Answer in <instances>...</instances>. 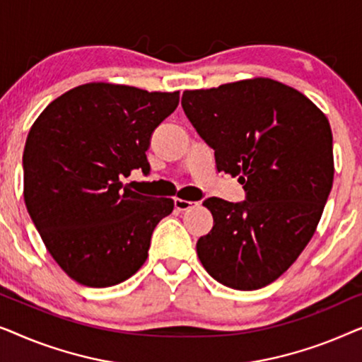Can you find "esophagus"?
<instances>
[{
    "label": "esophagus",
    "mask_w": 362,
    "mask_h": 362,
    "mask_svg": "<svg viewBox=\"0 0 362 362\" xmlns=\"http://www.w3.org/2000/svg\"><path fill=\"white\" fill-rule=\"evenodd\" d=\"M196 204H197V202L181 199V197H176V199H175V207H176L177 211H186V209H191V207H194Z\"/></svg>",
    "instance_id": "34e87169"
}]
</instances>
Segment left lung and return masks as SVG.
I'll list each match as a JSON object with an SVG mask.
<instances>
[{"mask_svg":"<svg viewBox=\"0 0 362 362\" xmlns=\"http://www.w3.org/2000/svg\"><path fill=\"white\" fill-rule=\"evenodd\" d=\"M182 110L239 176L245 201L209 197L214 226L196 244L212 279L257 290L290 269L313 237L333 187V135L308 97L265 77L182 92Z\"/></svg>","mask_w":362,"mask_h":362,"instance_id":"1","label":"left lung"}]
</instances>
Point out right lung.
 Returning a JSON list of instances; mask_svg holds the SVG:
<instances>
[{
  "instance_id": "1",
  "label": "right lung",
  "mask_w": 362,
  "mask_h": 362,
  "mask_svg": "<svg viewBox=\"0 0 362 362\" xmlns=\"http://www.w3.org/2000/svg\"><path fill=\"white\" fill-rule=\"evenodd\" d=\"M177 103L180 92L83 83L29 130L24 202L49 254L81 285L103 288L136 274L156 224L173 212L170 197L141 196L120 180L150 171V138Z\"/></svg>"
}]
</instances>
